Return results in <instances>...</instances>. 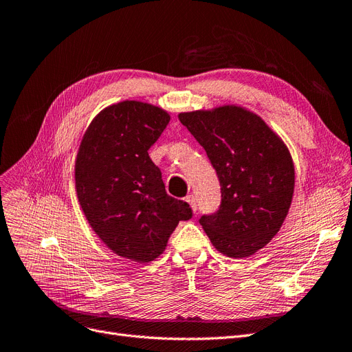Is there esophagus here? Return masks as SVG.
I'll use <instances>...</instances> for the list:
<instances>
[{"label":"esophagus","instance_id":"1","mask_svg":"<svg viewBox=\"0 0 352 352\" xmlns=\"http://www.w3.org/2000/svg\"><path fill=\"white\" fill-rule=\"evenodd\" d=\"M186 202L190 206V208H192L194 211L198 210V204H197V198L194 195H188L186 197Z\"/></svg>","mask_w":352,"mask_h":352}]
</instances>
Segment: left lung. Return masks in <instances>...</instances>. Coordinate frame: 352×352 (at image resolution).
Segmentation results:
<instances>
[{
    "label": "left lung",
    "mask_w": 352,
    "mask_h": 352,
    "mask_svg": "<svg viewBox=\"0 0 352 352\" xmlns=\"http://www.w3.org/2000/svg\"><path fill=\"white\" fill-rule=\"evenodd\" d=\"M179 120L204 148L220 182V206L199 225L220 252L250 257L279 232L291 207L289 151L257 114L236 105L180 113Z\"/></svg>",
    "instance_id": "obj_1"
}]
</instances>
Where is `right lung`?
I'll use <instances>...</instances> for the list:
<instances>
[{
  "label": "right lung",
  "mask_w": 352,
  "mask_h": 352,
  "mask_svg": "<svg viewBox=\"0 0 352 352\" xmlns=\"http://www.w3.org/2000/svg\"><path fill=\"white\" fill-rule=\"evenodd\" d=\"M170 116L140 101L102 110L85 132L74 166L79 204L100 239L120 257L157 258L177 223L192 217L188 202L166 192L148 150Z\"/></svg>",
  "instance_id": "add662e5"
}]
</instances>
